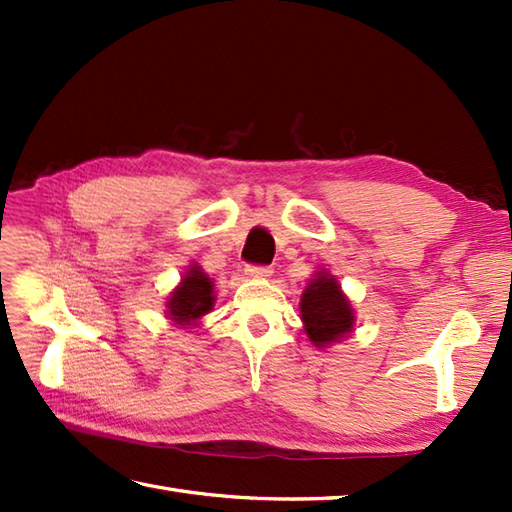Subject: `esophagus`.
<instances>
[{"instance_id": "34e87169", "label": "esophagus", "mask_w": 512, "mask_h": 512, "mask_svg": "<svg viewBox=\"0 0 512 512\" xmlns=\"http://www.w3.org/2000/svg\"><path fill=\"white\" fill-rule=\"evenodd\" d=\"M244 273H246L248 277H270V275H273V268H270V266L248 264V266L244 268Z\"/></svg>"}]
</instances>
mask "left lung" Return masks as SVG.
Segmentation results:
<instances>
[{"label": "left lung", "mask_w": 512, "mask_h": 512, "mask_svg": "<svg viewBox=\"0 0 512 512\" xmlns=\"http://www.w3.org/2000/svg\"><path fill=\"white\" fill-rule=\"evenodd\" d=\"M301 319L306 323V334L319 347L341 341L354 328V310L345 299L336 279L319 273L301 295Z\"/></svg>", "instance_id": "obj_1"}]
</instances>
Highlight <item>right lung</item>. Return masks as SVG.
Instances as JSON below:
<instances>
[{
    "instance_id": "right-lung-1",
    "label": "right lung",
    "mask_w": 512,
    "mask_h": 512,
    "mask_svg": "<svg viewBox=\"0 0 512 512\" xmlns=\"http://www.w3.org/2000/svg\"><path fill=\"white\" fill-rule=\"evenodd\" d=\"M213 281L206 277L200 266H191L182 277L180 286L171 292L167 303L169 317L178 325H193L204 314L213 310Z\"/></svg>"
}]
</instances>
